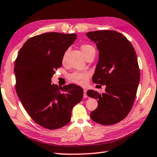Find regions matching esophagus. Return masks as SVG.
<instances>
[{"label": "esophagus", "instance_id": "esophagus-1", "mask_svg": "<svg viewBox=\"0 0 157 157\" xmlns=\"http://www.w3.org/2000/svg\"><path fill=\"white\" fill-rule=\"evenodd\" d=\"M83 97L84 98H86L87 97V95H86V89H84V95Z\"/></svg>", "mask_w": 157, "mask_h": 157}]
</instances>
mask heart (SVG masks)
<instances>
[{
	"label": "heart",
	"mask_w": 157,
	"mask_h": 157,
	"mask_svg": "<svg viewBox=\"0 0 157 157\" xmlns=\"http://www.w3.org/2000/svg\"><path fill=\"white\" fill-rule=\"evenodd\" d=\"M80 49L84 56L86 58L89 54H91L93 52H96L95 48L89 44H82L80 47ZM66 54L63 55V60L65 59ZM89 77V73L87 72H79L76 71L74 72L73 73L69 75V79L72 82L79 84V85H84L87 82V79Z\"/></svg>",
	"instance_id": "1"
}]
</instances>
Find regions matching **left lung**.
I'll return each mask as SVG.
<instances>
[{"label":"left lung","mask_w":157,"mask_h":157,"mask_svg":"<svg viewBox=\"0 0 157 157\" xmlns=\"http://www.w3.org/2000/svg\"><path fill=\"white\" fill-rule=\"evenodd\" d=\"M86 35L99 52L92 80L106 86L102 94L94 90L86 92L98 101L90 117L96 123L113 125L128 115L135 101L140 82L136 53L128 39L115 31H91Z\"/></svg>","instance_id":"left-lung-1"}]
</instances>
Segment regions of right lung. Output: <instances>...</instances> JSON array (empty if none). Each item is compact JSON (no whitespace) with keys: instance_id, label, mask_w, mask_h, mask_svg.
<instances>
[{"instance_id":"add662e5","label":"right lung","mask_w":157,"mask_h":157,"mask_svg":"<svg viewBox=\"0 0 157 157\" xmlns=\"http://www.w3.org/2000/svg\"><path fill=\"white\" fill-rule=\"evenodd\" d=\"M77 35L45 33L29 38L14 63L16 91L34 121L45 128H60L71 121L73 107L82 101L83 89L76 84L52 83L55 69Z\"/></svg>"}]
</instances>
